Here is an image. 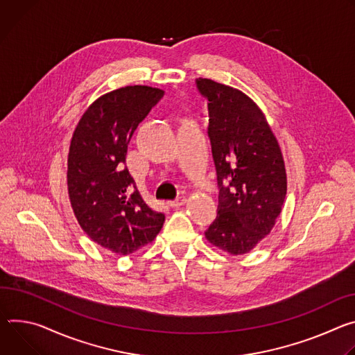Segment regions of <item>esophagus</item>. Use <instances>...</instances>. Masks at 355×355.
Returning a JSON list of instances; mask_svg holds the SVG:
<instances>
[{
	"label": "esophagus",
	"mask_w": 355,
	"mask_h": 355,
	"mask_svg": "<svg viewBox=\"0 0 355 355\" xmlns=\"http://www.w3.org/2000/svg\"><path fill=\"white\" fill-rule=\"evenodd\" d=\"M184 203H186V198H184V196H179V198H176L175 200L169 202V206H172V207H180V206H183Z\"/></svg>",
	"instance_id": "1"
}]
</instances>
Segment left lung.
<instances>
[{"label":"left lung","mask_w":355,"mask_h":355,"mask_svg":"<svg viewBox=\"0 0 355 355\" xmlns=\"http://www.w3.org/2000/svg\"><path fill=\"white\" fill-rule=\"evenodd\" d=\"M207 103L218 186L217 217L206 239L232 255L250 252L275 225L286 196V172L265 115L243 92L196 78Z\"/></svg>","instance_id":"1"}]
</instances>
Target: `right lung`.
Returning a JSON list of instances; mask_svg holds the SVG:
<instances>
[{
    "mask_svg": "<svg viewBox=\"0 0 355 355\" xmlns=\"http://www.w3.org/2000/svg\"><path fill=\"white\" fill-rule=\"evenodd\" d=\"M165 92L127 86L101 96L78 121L69 149L67 187L74 216L98 245L128 255L153 241L165 214L141 198L125 166L130 139Z\"/></svg>",
    "mask_w": 355,
    "mask_h": 355,
    "instance_id": "obj_1",
    "label": "right lung"
}]
</instances>
